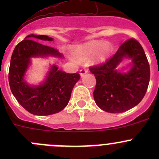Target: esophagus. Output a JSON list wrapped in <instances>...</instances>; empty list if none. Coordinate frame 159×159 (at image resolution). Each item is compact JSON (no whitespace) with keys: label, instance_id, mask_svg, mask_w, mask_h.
<instances>
[{"label":"esophagus","instance_id":"obj_1","mask_svg":"<svg viewBox=\"0 0 159 159\" xmlns=\"http://www.w3.org/2000/svg\"><path fill=\"white\" fill-rule=\"evenodd\" d=\"M87 73H88V70H86V69H81V70H80V72H79V74H80V75H81V77H83L84 75H86V74H87Z\"/></svg>","mask_w":159,"mask_h":159}]
</instances>
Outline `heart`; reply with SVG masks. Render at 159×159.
Returning <instances> with one entry per match:
<instances>
[{"instance_id": "obj_1", "label": "heart", "mask_w": 159, "mask_h": 159, "mask_svg": "<svg viewBox=\"0 0 159 159\" xmlns=\"http://www.w3.org/2000/svg\"><path fill=\"white\" fill-rule=\"evenodd\" d=\"M113 48L110 43L92 40L76 46L74 49L73 54L77 61H88L93 57L94 63H101L108 58Z\"/></svg>"}]
</instances>
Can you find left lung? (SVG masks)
Masks as SVG:
<instances>
[{
    "label": "left lung",
    "mask_w": 159,
    "mask_h": 159,
    "mask_svg": "<svg viewBox=\"0 0 159 159\" xmlns=\"http://www.w3.org/2000/svg\"><path fill=\"white\" fill-rule=\"evenodd\" d=\"M125 59L131 62L118 69ZM90 71L96 78L94 102L109 113H121L136 106L145 96L150 80L148 59L134 39L123 43L113 57L104 65L90 68Z\"/></svg>",
    "instance_id": "obj_1"
}]
</instances>
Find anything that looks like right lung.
<instances>
[{
    "mask_svg": "<svg viewBox=\"0 0 159 159\" xmlns=\"http://www.w3.org/2000/svg\"><path fill=\"white\" fill-rule=\"evenodd\" d=\"M36 39L54 40L46 35L30 34L20 41L11 55L9 84L12 94L24 108L33 115L44 116L57 113L68 105L72 89L79 81L80 75L66 73L59 70L56 65H51L44 81L38 84H29L25 78L32 58L64 57L57 50L34 41Z\"/></svg>",
    "mask_w": 159,
    "mask_h": 159,
    "instance_id": "obj_1",
    "label": "right lung"
}]
</instances>
